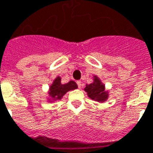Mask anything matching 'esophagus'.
Listing matches in <instances>:
<instances>
[{
	"instance_id": "obj_1",
	"label": "esophagus",
	"mask_w": 153,
	"mask_h": 153,
	"mask_svg": "<svg viewBox=\"0 0 153 153\" xmlns=\"http://www.w3.org/2000/svg\"><path fill=\"white\" fill-rule=\"evenodd\" d=\"M76 84H77L79 88H81L82 87V81H77V82H76Z\"/></svg>"
}]
</instances>
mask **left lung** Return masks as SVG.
<instances>
[{
	"instance_id": "left-lung-1",
	"label": "left lung",
	"mask_w": 153,
	"mask_h": 153,
	"mask_svg": "<svg viewBox=\"0 0 153 153\" xmlns=\"http://www.w3.org/2000/svg\"><path fill=\"white\" fill-rule=\"evenodd\" d=\"M84 90L89 98L99 103L105 102L108 98V92L105 91L104 84L97 76H93V83L87 84Z\"/></svg>"
}]
</instances>
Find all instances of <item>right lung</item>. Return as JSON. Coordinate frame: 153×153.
I'll return each mask as SVG.
<instances>
[{
    "label": "right lung",
    "mask_w": 153,
    "mask_h": 153,
    "mask_svg": "<svg viewBox=\"0 0 153 153\" xmlns=\"http://www.w3.org/2000/svg\"><path fill=\"white\" fill-rule=\"evenodd\" d=\"M60 81L61 78L60 76H57L53 81V83L50 85L48 92L50 96V98H48L49 102H55L57 100H60L67 92L77 88V85L74 81H70L68 83L65 84H62Z\"/></svg>",
    "instance_id": "1"
}]
</instances>
